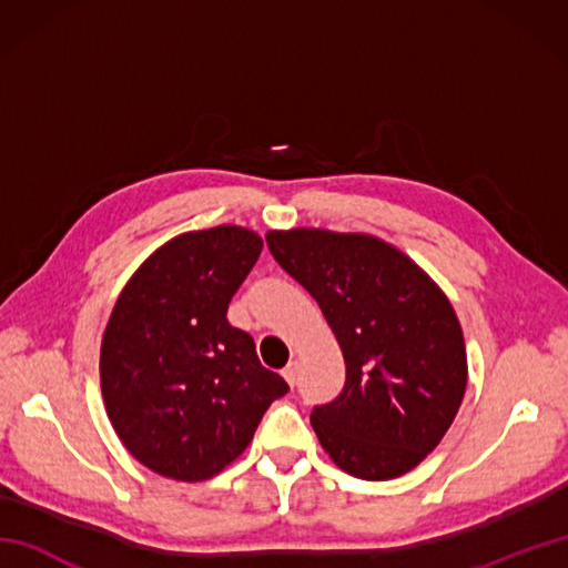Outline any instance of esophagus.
Here are the masks:
<instances>
[{
	"label": "esophagus",
	"instance_id": "esophagus-1",
	"mask_svg": "<svg viewBox=\"0 0 568 568\" xmlns=\"http://www.w3.org/2000/svg\"><path fill=\"white\" fill-rule=\"evenodd\" d=\"M283 378L291 385H295V381H297V364H295V361L283 368Z\"/></svg>",
	"mask_w": 568,
	"mask_h": 568
}]
</instances>
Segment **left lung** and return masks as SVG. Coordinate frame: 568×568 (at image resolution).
I'll return each instance as SVG.
<instances>
[{"label": "left lung", "mask_w": 568, "mask_h": 568, "mask_svg": "<svg viewBox=\"0 0 568 568\" xmlns=\"http://www.w3.org/2000/svg\"><path fill=\"white\" fill-rule=\"evenodd\" d=\"M265 241L317 300L344 354V390L310 417L324 452L364 480L413 470L464 400L466 346L452 303L413 258L376 236L291 229Z\"/></svg>", "instance_id": "8db88e82"}]
</instances>
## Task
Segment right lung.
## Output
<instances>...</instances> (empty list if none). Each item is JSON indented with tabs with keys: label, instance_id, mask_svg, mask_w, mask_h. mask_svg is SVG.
I'll use <instances>...</instances> for the list:
<instances>
[{
	"label": "right lung",
	"instance_id": "right-lung-1",
	"mask_svg": "<svg viewBox=\"0 0 568 568\" xmlns=\"http://www.w3.org/2000/svg\"><path fill=\"white\" fill-rule=\"evenodd\" d=\"M263 241L214 226L168 241L119 295L100 352L106 415L155 474L207 480L234 462L287 383L226 320Z\"/></svg>",
	"mask_w": 568,
	"mask_h": 568
}]
</instances>
